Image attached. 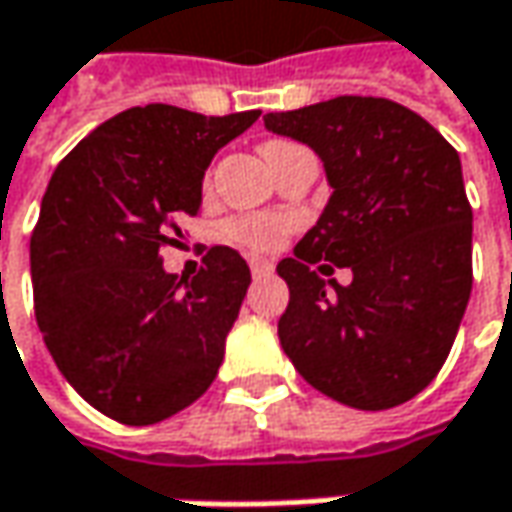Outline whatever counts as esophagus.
Listing matches in <instances>:
<instances>
[{
	"mask_svg": "<svg viewBox=\"0 0 512 512\" xmlns=\"http://www.w3.org/2000/svg\"><path fill=\"white\" fill-rule=\"evenodd\" d=\"M250 273L253 276H268V273H273V265L265 262V259H250Z\"/></svg>",
	"mask_w": 512,
	"mask_h": 512,
	"instance_id": "esophagus-1",
	"label": "esophagus"
}]
</instances>
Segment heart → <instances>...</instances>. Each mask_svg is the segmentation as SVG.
Segmentation results:
<instances>
[{
    "label": "heart",
    "mask_w": 512,
    "mask_h": 512,
    "mask_svg": "<svg viewBox=\"0 0 512 512\" xmlns=\"http://www.w3.org/2000/svg\"><path fill=\"white\" fill-rule=\"evenodd\" d=\"M288 146H294V143L270 138V141L259 146V152L268 161V158H273L276 152H282ZM288 230H291V221L279 216H253V213H247V216H236L227 221V236L236 244H242L244 250H253V253H270V250H276L279 244L285 242Z\"/></svg>",
    "instance_id": "heart-1"
}]
</instances>
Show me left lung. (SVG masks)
Segmentation results:
<instances>
[{"mask_svg": "<svg viewBox=\"0 0 512 512\" xmlns=\"http://www.w3.org/2000/svg\"><path fill=\"white\" fill-rule=\"evenodd\" d=\"M308 143L334 187L320 221L276 270L288 282L279 343L322 395L380 412L423 392L455 343L473 291V207L461 161L421 115L343 94L270 112ZM331 261L351 286L325 280Z\"/></svg>", "mask_w": 512, "mask_h": 512, "instance_id": "1", "label": "left lung"}]
</instances>
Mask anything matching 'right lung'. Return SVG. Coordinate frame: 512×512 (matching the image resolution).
I'll return each mask as SVG.
<instances>
[{"instance_id":"1","label":"right lung","mask_w":512,"mask_h":512,"mask_svg":"<svg viewBox=\"0 0 512 512\" xmlns=\"http://www.w3.org/2000/svg\"><path fill=\"white\" fill-rule=\"evenodd\" d=\"M259 115L135 106L89 132L48 181L31 233L34 314L65 380L112 421H164L216 380L250 268L216 244L178 279L161 250L181 247L204 169Z\"/></svg>"}]
</instances>
